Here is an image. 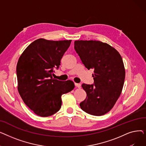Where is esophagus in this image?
Returning <instances> with one entry per match:
<instances>
[{
    "label": "esophagus",
    "instance_id": "obj_1",
    "mask_svg": "<svg viewBox=\"0 0 146 146\" xmlns=\"http://www.w3.org/2000/svg\"><path fill=\"white\" fill-rule=\"evenodd\" d=\"M75 86L78 88H81V84L80 83H75Z\"/></svg>",
    "mask_w": 146,
    "mask_h": 146
}]
</instances>
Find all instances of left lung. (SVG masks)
I'll return each mask as SVG.
<instances>
[{"instance_id": "left-lung-1", "label": "left lung", "mask_w": 146, "mask_h": 146, "mask_svg": "<svg viewBox=\"0 0 146 146\" xmlns=\"http://www.w3.org/2000/svg\"><path fill=\"white\" fill-rule=\"evenodd\" d=\"M74 49L85 66L94 70V85H82L87 96L80 108L89 114L103 115L113 108L123 88L122 58L117 50L99 41H75Z\"/></svg>"}]
</instances>
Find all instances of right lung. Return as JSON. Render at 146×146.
<instances>
[{"label": "right lung", "instance_id": "obj_1", "mask_svg": "<svg viewBox=\"0 0 146 146\" xmlns=\"http://www.w3.org/2000/svg\"><path fill=\"white\" fill-rule=\"evenodd\" d=\"M72 40L50 41L40 38L30 44L17 66L18 90L23 101L37 115L46 117L58 112L61 95L72 91L71 80L52 78Z\"/></svg>", "mask_w": 146, "mask_h": 146}]
</instances>
